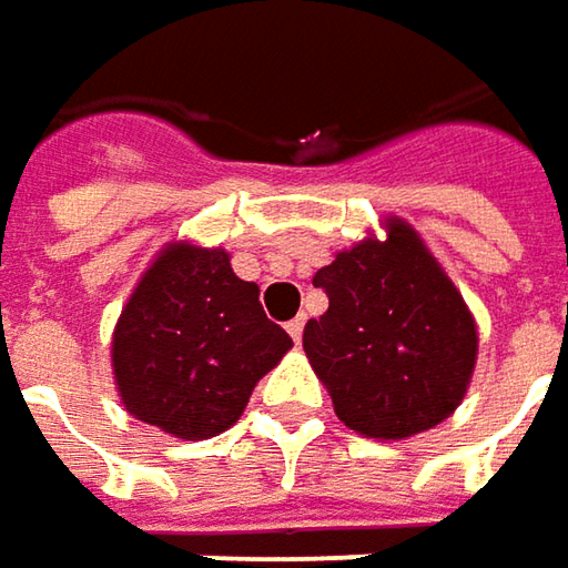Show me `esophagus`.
<instances>
[{
	"label": "esophagus",
	"mask_w": 568,
	"mask_h": 568,
	"mask_svg": "<svg viewBox=\"0 0 568 568\" xmlns=\"http://www.w3.org/2000/svg\"><path fill=\"white\" fill-rule=\"evenodd\" d=\"M303 325H306V318L303 316H296L294 322H287V335L300 344V338H303Z\"/></svg>",
	"instance_id": "1"
}]
</instances>
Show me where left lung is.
<instances>
[{
	"label": "left lung",
	"instance_id": "obj_1",
	"mask_svg": "<svg viewBox=\"0 0 568 568\" xmlns=\"http://www.w3.org/2000/svg\"><path fill=\"white\" fill-rule=\"evenodd\" d=\"M318 268L328 310L303 328V351L344 426L366 439L433 429L468 395L477 322L424 236L385 217Z\"/></svg>",
	"mask_w": 568,
	"mask_h": 568
}]
</instances>
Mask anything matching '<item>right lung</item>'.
Returning <instances> with one entry per match:
<instances>
[{"label":"right lung","instance_id":"obj_1","mask_svg":"<svg viewBox=\"0 0 568 568\" xmlns=\"http://www.w3.org/2000/svg\"><path fill=\"white\" fill-rule=\"evenodd\" d=\"M291 347L265 316L258 284L230 268L227 250L173 240L125 300L110 363L135 420L195 443L236 424L255 382Z\"/></svg>","mask_w":568,"mask_h":568}]
</instances>
